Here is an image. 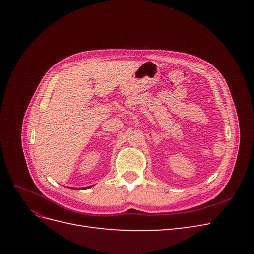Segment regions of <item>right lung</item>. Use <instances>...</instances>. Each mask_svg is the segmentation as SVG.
Returning a JSON list of instances; mask_svg holds the SVG:
<instances>
[{
	"label": "right lung",
	"instance_id": "obj_1",
	"mask_svg": "<svg viewBox=\"0 0 254 254\" xmlns=\"http://www.w3.org/2000/svg\"><path fill=\"white\" fill-rule=\"evenodd\" d=\"M84 189H86V188H84Z\"/></svg>",
	"mask_w": 254,
	"mask_h": 254
}]
</instances>
